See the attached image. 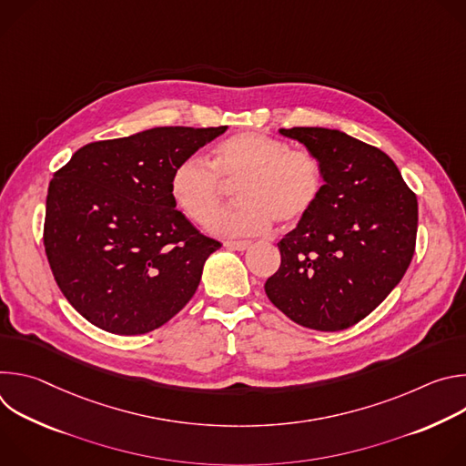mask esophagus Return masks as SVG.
Segmentation results:
<instances>
[{
    "instance_id": "1",
    "label": "esophagus",
    "mask_w": 466,
    "mask_h": 466,
    "mask_svg": "<svg viewBox=\"0 0 466 466\" xmlns=\"http://www.w3.org/2000/svg\"><path fill=\"white\" fill-rule=\"evenodd\" d=\"M225 247L227 248H232V250H245L250 247V241H225Z\"/></svg>"
}]
</instances>
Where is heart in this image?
I'll list each match as a JSON object with an SVG mask.
<instances>
[{
	"mask_svg": "<svg viewBox=\"0 0 466 466\" xmlns=\"http://www.w3.org/2000/svg\"><path fill=\"white\" fill-rule=\"evenodd\" d=\"M225 183L238 184L240 203L214 215ZM322 189L324 173L315 155L256 130L219 142L212 164L195 155L184 158L169 180L175 207L198 225L212 217L208 227L219 236L261 234L273 221L295 227L311 214Z\"/></svg>",
	"mask_w": 466,
	"mask_h": 466,
	"instance_id": "b5f03b06",
	"label": "heart"
}]
</instances>
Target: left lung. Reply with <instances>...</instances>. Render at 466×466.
<instances>
[{
	"mask_svg": "<svg viewBox=\"0 0 466 466\" xmlns=\"http://www.w3.org/2000/svg\"><path fill=\"white\" fill-rule=\"evenodd\" d=\"M322 166L311 214L280 243V268L265 282L269 300L300 326L338 331L365 319L406 275L419 205L396 164L341 130L280 128Z\"/></svg>",
	"mask_w": 466,
	"mask_h": 466,
	"instance_id": "obj_1",
	"label": "left lung"
}]
</instances>
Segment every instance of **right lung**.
Listing matches in <instances>:
<instances>
[{
	"label": "right lung",
	"mask_w": 466,
	"mask_h": 466,
	"mask_svg": "<svg viewBox=\"0 0 466 466\" xmlns=\"http://www.w3.org/2000/svg\"><path fill=\"white\" fill-rule=\"evenodd\" d=\"M227 127H155L81 147L49 182L44 247L68 302L94 326L140 336L195 295L221 243L175 210L173 169Z\"/></svg>",
	"instance_id": "1"
}]
</instances>
